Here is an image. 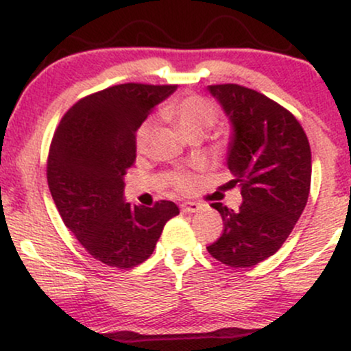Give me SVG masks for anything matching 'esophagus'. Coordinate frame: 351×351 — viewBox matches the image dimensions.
I'll return each mask as SVG.
<instances>
[{
  "label": "esophagus",
  "instance_id": "esophagus-1",
  "mask_svg": "<svg viewBox=\"0 0 351 351\" xmlns=\"http://www.w3.org/2000/svg\"><path fill=\"white\" fill-rule=\"evenodd\" d=\"M201 209V202H183V204H181V210H184V213H199Z\"/></svg>",
  "mask_w": 351,
  "mask_h": 351
}]
</instances>
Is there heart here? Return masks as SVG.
Segmentation results:
<instances>
[{"label": "heart", "instance_id": "obj_1", "mask_svg": "<svg viewBox=\"0 0 351 351\" xmlns=\"http://www.w3.org/2000/svg\"><path fill=\"white\" fill-rule=\"evenodd\" d=\"M162 114L165 119L173 122L186 137L196 132L202 134L206 129L213 128L217 121L216 106L209 99L201 98V96L196 95L171 101V103H168L163 108ZM152 132H154V122H142L141 128L137 129V134H135V142H137L138 150L145 149L147 143L150 141ZM171 184L176 191L186 193L193 188L194 178L191 173L180 171L171 178Z\"/></svg>", "mask_w": 351, "mask_h": 351}]
</instances>
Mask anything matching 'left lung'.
<instances>
[{"instance_id": "obj_1", "label": "left lung", "mask_w": 351, "mask_h": 351, "mask_svg": "<svg viewBox=\"0 0 351 351\" xmlns=\"http://www.w3.org/2000/svg\"><path fill=\"white\" fill-rule=\"evenodd\" d=\"M210 95L232 124L227 167L243 202L239 210L213 208L223 221L222 235L208 252L232 268H248L281 248L301 217L311 189V147L288 109L240 84H210Z\"/></svg>"}]
</instances>
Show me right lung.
<instances>
[{
	"instance_id": "obj_1",
	"label": "right lung",
	"mask_w": 351,
	"mask_h": 351,
	"mask_svg": "<svg viewBox=\"0 0 351 351\" xmlns=\"http://www.w3.org/2000/svg\"><path fill=\"white\" fill-rule=\"evenodd\" d=\"M176 84L124 83L73 104L55 130L47 160L53 202L78 242L108 267L132 268L154 253L171 201L154 208L124 199V175L135 162V132Z\"/></svg>"
}]
</instances>
